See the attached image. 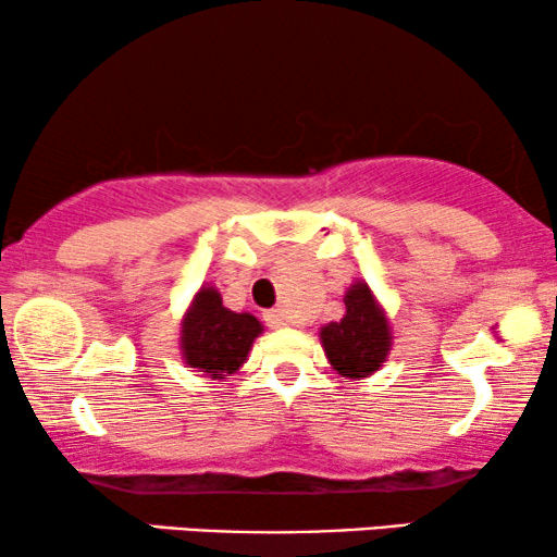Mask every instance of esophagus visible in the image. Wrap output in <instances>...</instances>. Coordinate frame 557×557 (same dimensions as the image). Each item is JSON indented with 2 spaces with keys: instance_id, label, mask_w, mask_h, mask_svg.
Listing matches in <instances>:
<instances>
[{
  "instance_id": "1",
  "label": "esophagus",
  "mask_w": 557,
  "mask_h": 557,
  "mask_svg": "<svg viewBox=\"0 0 557 557\" xmlns=\"http://www.w3.org/2000/svg\"><path fill=\"white\" fill-rule=\"evenodd\" d=\"M263 319H265V324H269V326H286V322H288L286 314L281 309H269L263 314Z\"/></svg>"
}]
</instances>
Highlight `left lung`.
Masks as SVG:
<instances>
[{"instance_id":"obj_1","label":"left lung","mask_w":557,"mask_h":557,"mask_svg":"<svg viewBox=\"0 0 557 557\" xmlns=\"http://www.w3.org/2000/svg\"><path fill=\"white\" fill-rule=\"evenodd\" d=\"M326 360L337 375L349 380L370 377L383 368L393 347V332L385 309L364 281L345 292V317L319 330Z\"/></svg>"}]
</instances>
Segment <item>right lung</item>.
Instances as JSON below:
<instances>
[{"label":"right lung","instance_id":"obj_1","mask_svg":"<svg viewBox=\"0 0 557 557\" xmlns=\"http://www.w3.org/2000/svg\"><path fill=\"white\" fill-rule=\"evenodd\" d=\"M261 334L263 324L253 314L231 311L215 286H202L182 317V360L212 380H227L243 368Z\"/></svg>","mask_w":557,"mask_h":557}]
</instances>
